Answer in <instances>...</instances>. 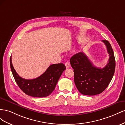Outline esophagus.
Wrapping results in <instances>:
<instances>
[{
	"label": "esophagus",
	"mask_w": 125,
	"mask_h": 125,
	"mask_svg": "<svg viewBox=\"0 0 125 125\" xmlns=\"http://www.w3.org/2000/svg\"><path fill=\"white\" fill-rule=\"evenodd\" d=\"M65 65L66 68H69V67H70V64L69 62H66L65 63Z\"/></svg>",
	"instance_id": "obj_1"
}]
</instances>
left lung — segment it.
<instances>
[{
    "mask_svg": "<svg viewBox=\"0 0 125 125\" xmlns=\"http://www.w3.org/2000/svg\"><path fill=\"white\" fill-rule=\"evenodd\" d=\"M109 54L108 62L104 68L95 66L87 56L79 52L71 57L70 64L74 69V82L81 94L95 95L101 94L112 81L115 70V59L111 45L102 40Z\"/></svg>",
    "mask_w": 125,
    "mask_h": 125,
    "instance_id": "1",
    "label": "left lung"
}]
</instances>
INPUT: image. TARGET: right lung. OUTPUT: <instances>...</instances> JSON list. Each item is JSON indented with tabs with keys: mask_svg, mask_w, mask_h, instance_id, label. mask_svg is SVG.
Returning <instances> with one entry per match:
<instances>
[{
	"mask_svg": "<svg viewBox=\"0 0 125 125\" xmlns=\"http://www.w3.org/2000/svg\"><path fill=\"white\" fill-rule=\"evenodd\" d=\"M10 64L13 77L19 88L25 94L34 97H44L50 95L55 89L63 72L66 69L63 63L54 64L50 66L40 76L27 80L21 77L13 68L11 56Z\"/></svg>",
	"mask_w": 125,
	"mask_h": 125,
	"instance_id": "1",
	"label": "right lung"
}]
</instances>
